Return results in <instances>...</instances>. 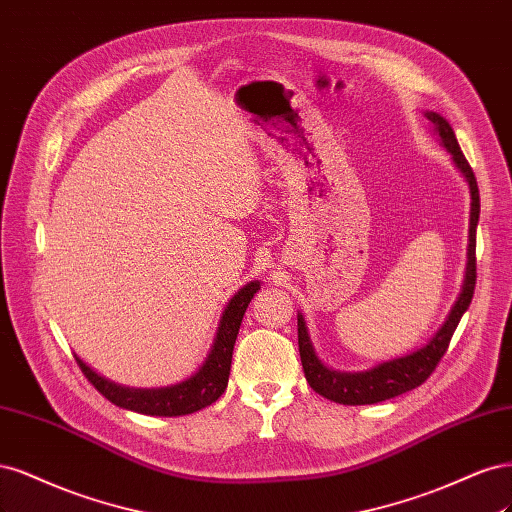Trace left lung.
Masks as SVG:
<instances>
[{"label":"left lung","mask_w":512,"mask_h":512,"mask_svg":"<svg viewBox=\"0 0 512 512\" xmlns=\"http://www.w3.org/2000/svg\"><path fill=\"white\" fill-rule=\"evenodd\" d=\"M427 121L432 123L434 134L440 140V146L447 148L451 155L453 166L457 172L464 176L470 189V227H468V263H466V274L464 283H461L459 298L455 300L447 321L442 323L438 332L430 338V342L423 344L421 349L412 351L404 357H395L383 364H376L364 372H340L327 368L319 359L315 346H312L308 325L302 312H298V344H300V357H302V368L306 374L308 385L315 389L323 398L332 400L336 404L346 406H361V404H376L395 398V395H402L406 391H412L421 383L427 381L440 357L447 353L449 342L453 338V332L457 329L461 317L468 310L474 285H476V225H478V214H481V197H478V185L472 168L461 153L457 144L455 131L449 125V121L440 117L438 112L427 110L425 112Z\"/></svg>","instance_id":"left-lung-1"}]
</instances>
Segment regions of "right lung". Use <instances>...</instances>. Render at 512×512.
I'll use <instances>...</instances> for the list:
<instances>
[{"label": "right lung", "instance_id": "obj_1", "mask_svg": "<svg viewBox=\"0 0 512 512\" xmlns=\"http://www.w3.org/2000/svg\"><path fill=\"white\" fill-rule=\"evenodd\" d=\"M261 289L259 280L246 283L232 300L227 302L223 317L217 327V336L210 346V353L204 359L193 376L185 378L170 387H155V389H136L125 387L108 381L95 370H91L85 361L76 357L80 370L91 381V385L100 391L106 400L117 404L119 408H127L140 412V415L151 417H180L191 415V412L202 410L217 402L229 381V370H232V355L234 344L238 338V329L246 308H249L253 295Z\"/></svg>", "mask_w": 512, "mask_h": 512}]
</instances>
